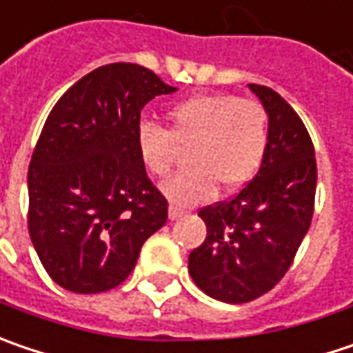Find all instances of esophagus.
Masks as SVG:
<instances>
[{"label": "esophagus", "mask_w": 353, "mask_h": 353, "mask_svg": "<svg viewBox=\"0 0 353 353\" xmlns=\"http://www.w3.org/2000/svg\"><path fill=\"white\" fill-rule=\"evenodd\" d=\"M185 214H188L185 210H181V208H177V205H170V219L183 218Z\"/></svg>", "instance_id": "obj_1"}]
</instances>
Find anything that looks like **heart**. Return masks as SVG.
Here are the masks:
<instances>
[{"mask_svg": "<svg viewBox=\"0 0 353 353\" xmlns=\"http://www.w3.org/2000/svg\"><path fill=\"white\" fill-rule=\"evenodd\" d=\"M168 130L141 123L135 145L141 163L156 177H168L190 150L192 168L163 185L177 205H192L218 192H236L259 170L268 150V115L256 99L232 94H199L172 105Z\"/></svg>", "mask_w": 353, "mask_h": 353, "instance_id": "b5f03b06", "label": "heart"}]
</instances>
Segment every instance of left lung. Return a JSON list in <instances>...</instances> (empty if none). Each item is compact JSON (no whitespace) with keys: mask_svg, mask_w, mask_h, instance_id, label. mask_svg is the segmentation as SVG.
Listing matches in <instances>:
<instances>
[{"mask_svg":"<svg viewBox=\"0 0 353 353\" xmlns=\"http://www.w3.org/2000/svg\"><path fill=\"white\" fill-rule=\"evenodd\" d=\"M250 90L270 117L261 168L232 199L197 212L208 236L188 261L197 288L225 303L256 300L285 276L310 230L318 181L300 115L272 88L250 83Z\"/></svg>","mask_w":353,"mask_h":353,"instance_id":"8db88e82","label":"left lung"}]
</instances>
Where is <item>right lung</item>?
Here are the masks:
<instances>
[{
	"label": "right lung",
	"mask_w": 353,
	"mask_h": 353,
	"mask_svg": "<svg viewBox=\"0 0 353 353\" xmlns=\"http://www.w3.org/2000/svg\"><path fill=\"white\" fill-rule=\"evenodd\" d=\"M174 92L148 68L110 63L53 105L30 161L28 228L57 285L73 294L119 285L165 223L168 199L145 174L135 135L143 105Z\"/></svg>",
	"instance_id": "obj_1"
}]
</instances>
